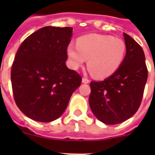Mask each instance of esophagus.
I'll return each instance as SVG.
<instances>
[{
	"instance_id": "34e87169",
	"label": "esophagus",
	"mask_w": 155,
	"mask_h": 155,
	"mask_svg": "<svg viewBox=\"0 0 155 155\" xmlns=\"http://www.w3.org/2000/svg\"><path fill=\"white\" fill-rule=\"evenodd\" d=\"M82 82L84 83V84H88V83L90 82V80L87 79V78L86 77H83L82 79Z\"/></svg>"
}]
</instances>
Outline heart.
Wrapping results in <instances>:
<instances>
[{
	"label": "heart",
	"instance_id": "1",
	"mask_svg": "<svg viewBox=\"0 0 155 155\" xmlns=\"http://www.w3.org/2000/svg\"><path fill=\"white\" fill-rule=\"evenodd\" d=\"M126 46L119 38L92 34L77 40V47L70 44L67 53L73 68H80L87 60V67L96 78L104 79L115 72L125 58Z\"/></svg>",
	"mask_w": 155,
	"mask_h": 155
}]
</instances>
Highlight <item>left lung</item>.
Returning a JSON list of instances; mask_svg holds the SVG:
<instances>
[{
	"label": "left lung",
	"instance_id": "1",
	"mask_svg": "<svg viewBox=\"0 0 155 155\" xmlns=\"http://www.w3.org/2000/svg\"><path fill=\"white\" fill-rule=\"evenodd\" d=\"M124 38L126 54L120 68L106 80L90 83V108L107 125L123 122L137 112L148 77L142 47L125 33Z\"/></svg>",
	"mask_w": 155,
	"mask_h": 155
}]
</instances>
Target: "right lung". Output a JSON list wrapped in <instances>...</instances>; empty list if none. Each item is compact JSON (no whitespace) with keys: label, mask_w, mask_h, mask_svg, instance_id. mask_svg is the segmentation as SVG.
<instances>
[{"label":"right lung","mask_w":155,"mask_h":155,"mask_svg":"<svg viewBox=\"0 0 155 155\" xmlns=\"http://www.w3.org/2000/svg\"><path fill=\"white\" fill-rule=\"evenodd\" d=\"M71 27L45 26L27 37L16 54L11 83L16 104L41 122L58 118L82 77L66 66Z\"/></svg>","instance_id":"obj_1"}]
</instances>
